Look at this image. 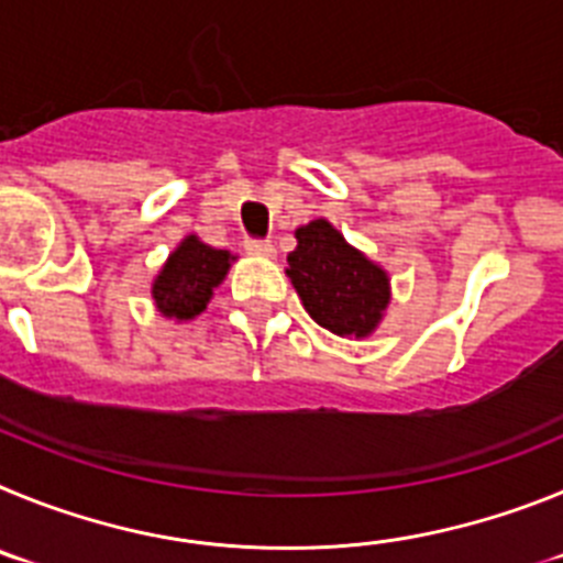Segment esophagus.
Returning <instances> with one entry per match:
<instances>
[{
  "label": "esophagus",
  "mask_w": 563,
  "mask_h": 563,
  "mask_svg": "<svg viewBox=\"0 0 563 563\" xmlns=\"http://www.w3.org/2000/svg\"><path fill=\"white\" fill-rule=\"evenodd\" d=\"M245 251L253 253V256H273L276 247L267 239H245Z\"/></svg>",
  "instance_id": "1"
}]
</instances>
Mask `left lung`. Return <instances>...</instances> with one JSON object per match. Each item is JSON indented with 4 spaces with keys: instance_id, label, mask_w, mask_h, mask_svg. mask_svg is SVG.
<instances>
[{
    "instance_id": "left-lung-1",
    "label": "left lung",
    "mask_w": 563,
    "mask_h": 563,
    "mask_svg": "<svg viewBox=\"0 0 563 563\" xmlns=\"http://www.w3.org/2000/svg\"><path fill=\"white\" fill-rule=\"evenodd\" d=\"M296 239L287 276L312 321L335 335H369L389 305V276L327 220L298 228Z\"/></svg>"
}]
</instances>
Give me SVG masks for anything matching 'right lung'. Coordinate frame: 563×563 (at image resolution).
I'll list each match as a JSON object with an SVG mask.
<instances>
[{
	"mask_svg": "<svg viewBox=\"0 0 563 563\" xmlns=\"http://www.w3.org/2000/svg\"><path fill=\"white\" fill-rule=\"evenodd\" d=\"M231 258L233 256L228 251L208 247L197 236L183 239L152 287L157 310L168 318H180V321L200 316L208 298L213 296V287L222 285Z\"/></svg>",
	"mask_w": 563,
	"mask_h": 563,
	"instance_id": "obj_1",
	"label": "right lung"
}]
</instances>
